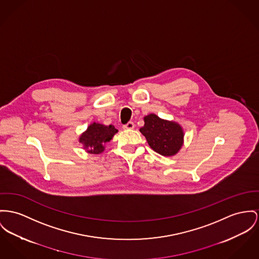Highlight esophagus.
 <instances>
[{
	"label": "esophagus",
	"mask_w": 259,
	"mask_h": 259,
	"mask_svg": "<svg viewBox=\"0 0 259 259\" xmlns=\"http://www.w3.org/2000/svg\"><path fill=\"white\" fill-rule=\"evenodd\" d=\"M122 128L123 130H133V128H135V123L133 121H128L126 124H124L122 126Z\"/></svg>",
	"instance_id": "obj_1"
}]
</instances>
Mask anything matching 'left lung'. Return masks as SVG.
Returning a JSON list of instances; mask_svg holds the SVG:
<instances>
[{"mask_svg":"<svg viewBox=\"0 0 259 259\" xmlns=\"http://www.w3.org/2000/svg\"><path fill=\"white\" fill-rule=\"evenodd\" d=\"M143 120L144 125L139 128V132L155 152L170 157L181 150L185 133L179 122L161 119L155 114H149Z\"/></svg>","mask_w":259,"mask_h":259,"instance_id":"obj_1","label":"left lung"}]
</instances>
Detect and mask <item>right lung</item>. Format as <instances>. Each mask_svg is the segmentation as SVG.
Returning <instances> with one entry per match:
<instances>
[{"instance_id":"add662e5","label":"right lung","mask_w":259,"mask_h":259,"mask_svg":"<svg viewBox=\"0 0 259 259\" xmlns=\"http://www.w3.org/2000/svg\"><path fill=\"white\" fill-rule=\"evenodd\" d=\"M118 133V130L113 125H105L99 122H92L87 126L78 141L82 144L83 149L89 154H101L105 150L107 142H109Z\"/></svg>"}]
</instances>
